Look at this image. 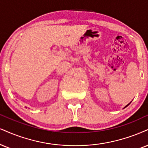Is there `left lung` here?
<instances>
[{
  "label": "left lung",
  "mask_w": 148,
  "mask_h": 148,
  "mask_svg": "<svg viewBox=\"0 0 148 148\" xmlns=\"http://www.w3.org/2000/svg\"><path fill=\"white\" fill-rule=\"evenodd\" d=\"M129 104H130V103H129ZM129 104H127V106H125V107H127V106H128Z\"/></svg>",
  "instance_id": "left-lung-1"
}]
</instances>
